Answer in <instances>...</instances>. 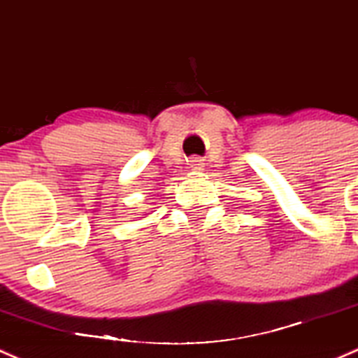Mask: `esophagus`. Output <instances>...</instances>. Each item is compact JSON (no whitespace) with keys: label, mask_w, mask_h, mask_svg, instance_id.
I'll return each instance as SVG.
<instances>
[{"label":"esophagus","mask_w":358,"mask_h":358,"mask_svg":"<svg viewBox=\"0 0 358 358\" xmlns=\"http://www.w3.org/2000/svg\"><path fill=\"white\" fill-rule=\"evenodd\" d=\"M190 166L194 169H202V159H199V157H194V159L190 161Z\"/></svg>","instance_id":"1"}]
</instances>
